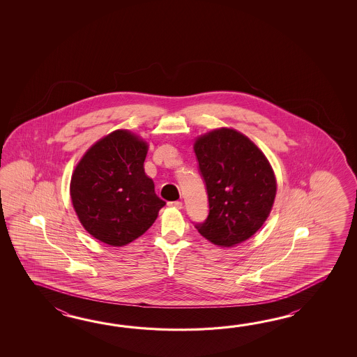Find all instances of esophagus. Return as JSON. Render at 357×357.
Segmentation results:
<instances>
[{"instance_id":"obj_1","label":"esophagus","mask_w":357,"mask_h":357,"mask_svg":"<svg viewBox=\"0 0 357 357\" xmlns=\"http://www.w3.org/2000/svg\"><path fill=\"white\" fill-rule=\"evenodd\" d=\"M168 206H172V208H176V209H181L182 203L181 202H168Z\"/></svg>"}]
</instances>
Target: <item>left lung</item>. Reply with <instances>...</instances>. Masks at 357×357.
Returning <instances> with one entry per match:
<instances>
[{
  "label": "left lung",
  "instance_id": "8db88e82",
  "mask_svg": "<svg viewBox=\"0 0 357 357\" xmlns=\"http://www.w3.org/2000/svg\"><path fill=\"white\" fill-rule=\"evenodd\" d=\"M194 151L209 202L206 220L195 227L218 246L243 243L272 211L277 192L272 166L249 137L227 128L197 137Z\"/></svg>",
  "mask_w": 357,
  "mask_h": 357
}]
</instances>
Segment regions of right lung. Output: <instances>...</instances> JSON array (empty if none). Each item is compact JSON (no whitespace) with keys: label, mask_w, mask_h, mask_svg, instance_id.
Listing matches in <instances>:
<instances>
[{"label":"right lung","mask_w":357,"mask_h":357,"mask_svg":"<svg viewBox=\"0 0 357 357\" xmlns=\"http://www.w3.org/2000/svg\"><path fill=\"white\" fill-rule=\"evenodd\" d=\"M148 144L116 130L89 148L77 163L70 195L83 227L99 241L123 246L152 226L166 202L145 175Z\"/></svg>","instance_id":"obj_1"}]
</instances>
